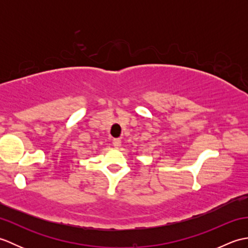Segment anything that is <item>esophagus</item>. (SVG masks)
I'll return each instance as SVG.
<instances>
[{
	"instance_id": "1",
	"label": "esophagus",
	"mask_w": 248,
	"mask_h": 248,
	"mask_svg": "<svg viewBox=\"0 0 248 248\" xmlns=\"http://www.w3.org/2000/svg\"><path fill=\"white\" fill-rule=\"evenodd\" d=\"M113 146L115 147V148H119V147L121 146V140L120 139H114L113 140Z\"/></svg>"
}]
</instances>
